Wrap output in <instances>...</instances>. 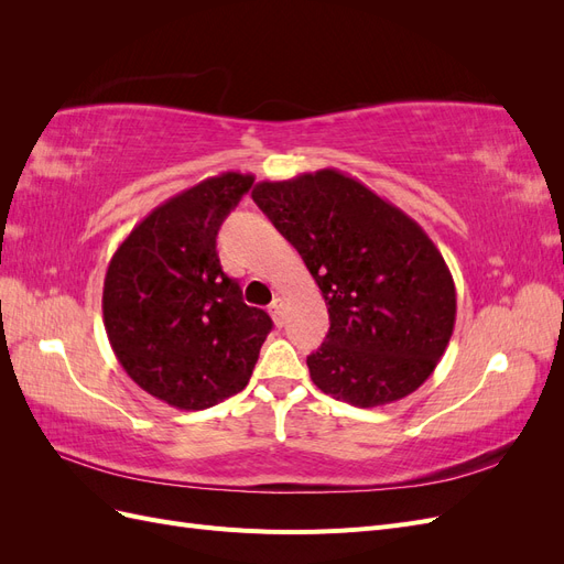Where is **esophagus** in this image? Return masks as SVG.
I'll use <instances>...</instances> for the list:
<instances>
[{
	"label": "esophagus",
	"instance_id": "obj_1",
	"mask_svg": "<svg viewBox=\"0 0 564 564\" xmlns=\"http://www.w3.org/2000/svg\"><path fill=\"white\" fill-rule=\"evenodd\" d=\"M270 315H272V319H275L278 324L284 322V301L282 299H275V301L270 303Z\"/></svg>",
	"mask_w": 564,
	"mask_h": 564
}]
</instances>
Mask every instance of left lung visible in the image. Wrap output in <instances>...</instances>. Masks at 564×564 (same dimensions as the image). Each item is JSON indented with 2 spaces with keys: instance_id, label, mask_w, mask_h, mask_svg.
<instances>
[{
  "instance_id": "8db88e82",
  "label": "left lung",
  "mask_w": 564,
  "mask_h": 564,
  "mask_svg": "<svg viewBox=\"0 0 564 564\" xmlns=\"http://www.w3.org/2000/svg\"><path fill=\"white\" fill-rule=\"evenodd\" d=\"M251 197L301 253L327 303V338L308 355L313 383L362 409L414 392L456 322L452 272L431 237L336 169L261 181Z\"/></svg>"
}]
</instances>
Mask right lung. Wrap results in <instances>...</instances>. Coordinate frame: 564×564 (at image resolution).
<instances>
[{
  "label": "right lung",
  "instance_id": "obj_1",
  "mask_svg": "<svg viewBox=\"0 0 564 564\" xmlns=\"http://www.w3.org/2000/svg\"><path fill=\"white\" fill-rule=\"evenodd\" d=\"M253 183L226 172L169 197L112 253L104 324L119 365L152 398L195 412L249 379L272 319L242 301L216 235Z\"/></svg>",
  "mask_w": 564,
  "mask_h": 564
}]
</instances>
